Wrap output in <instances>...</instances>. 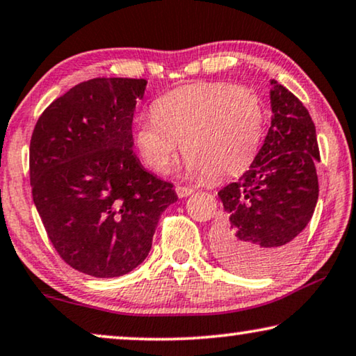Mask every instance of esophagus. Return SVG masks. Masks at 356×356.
<instances>
[{"mask_svg":"<svg viewBox=\"0 0 356 356\" xmlns=\"http://www.w3.org/2000/svg\"><path fill=\"white\" fill-rule=\"evenodd\" d=\"M176 193H177L179 198H185V197H188V195L193 193V188L184 187V185H177V187H176Z\"/></svg>","mask_w":356,"mask_h":356,"instance_id":"1","label":"esophagus"}]
</instances>
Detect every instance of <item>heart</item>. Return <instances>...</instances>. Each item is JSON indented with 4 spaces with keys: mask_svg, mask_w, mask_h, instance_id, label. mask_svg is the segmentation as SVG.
<instances>
[{
    "mask_svg": "<svg viewBox=\"0 0 356 356\" xmlns=\"http://www.w3.org/2000/svg\"><path fill=\"white\" fill-rule=\"evenodd\" d=\"M264 126L257 92L224 82H202L171 90L154 102L153 114L135 121V145L149 169L164 172L179 142L190 172L209 179L237 174L248 166Z\"/></svg>",
    "mask_w": 356,
    "mask_h": 356,
    "instance_id": "b5f03b06",
    "label": "heart"
}]
</instances>
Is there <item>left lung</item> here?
I'll return each instance as SVG.
<instances>
[{
  "label": "left lung",
  "mask_w": 356,
  "mask_h": 356,
  "mask_svg": "<svg viewBox=\"0 0 356 356\" xmlns=\"http://www.w3.org/2000/svg\"><path fill=\"white\" fill-rule=\"evenodd\" d=\"M271 127L243 176L218 192L226 216L214 230V253L232 271L266 276L298 247L316 208V129L303 103L271 80Z\"/></svg>",
  "instance_id": "obj_1"
}]
</instances>
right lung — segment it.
<instances>
[{"mask_svg": "<svg viewBox=\"0 0 356 356\" xmlns=\"http://www.w3.org/2000/svg\"><path fill=\"white\" fill-rule=\"evenodd\" d=\"M145 79H92L49 104L30 140L33 203L59 257L93 277H119L152 250L158 219L177 202L171 182L134 153V109Z\"/></svg>", "mask_w": 356, "mask_h": 356, "instance_id": "obj_1", "label": "right lung"}]
</instances>
